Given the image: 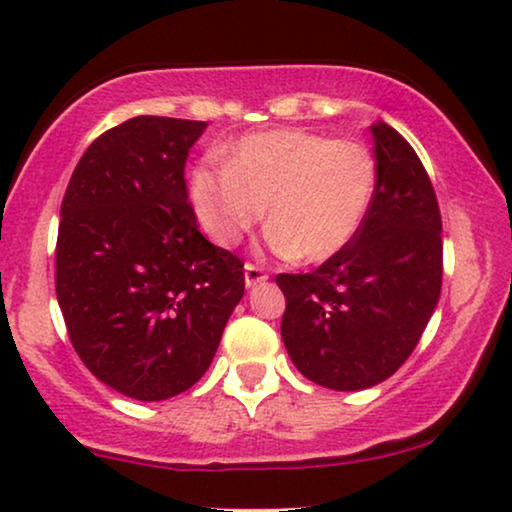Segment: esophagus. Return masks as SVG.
<instances>
[{"label": "esophagus", "instance_id": "esophagus-1", "mask_svg": "<svg viewBox=\"0 0 512 512\" xmlns=\"http://www.w3.org/2000/svg\"><path fill=\"white\" fill-rule=\"evenodd\" d=\"M267 278V271L262 267H257V264H245V285H248V288H255V285L264 283Z\"/></svg>", "mask_w": 512, "mask_h": 512}]
</instances>
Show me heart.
Listing matches in <instances>:
<instances>
[{
    "label": "heart",
    "instance_id": "1",
    "mask_svg": "<svg viewBox=\"0 0 512 512\" xmlns=\"http://www.w3.org/2000/svg\"><path fill=\"white\" fill-rule=\"evenodd\" d=\"M377 192V161L351 138L302 128L245 135L224 168H196L192 203L201 227L231 248L264 220L276 252L304 264L337 257L358 236Z\"/></svg>",
    "mask_w": 512,
    "mask_h": 512
}]
</instances>
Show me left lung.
I'll list each match as a JSON object with an SVG mask.
<instances>
[{"instance_id": "1", "label": "left lung", "mask_w": 512, "mask_h": 512, "mask_svg": "<svg viewBox=\"0 0 512 512\" xmlns=\"http://www.w3.org/2000/svg\"><path fill=\"white\" fill-rule=\"evenodd\" d=\"M377 192L358 236L311 274H278L281 337L313 384L363 391L424 335L442 288V220L424 163L384 121L370 126Z\"/></svg>"}]
</instances>
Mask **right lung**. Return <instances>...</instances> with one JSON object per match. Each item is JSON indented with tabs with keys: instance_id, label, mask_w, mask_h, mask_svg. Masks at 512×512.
Segmentation results:
<instances>
[{
	"instance_id": "right-lung-1",
	"label": "right lung",
	"mask_w": 512,
	"mask_h": 512,
	"mask_svg": "<svg viewBox=\"0 0 512 512\" xmlns=\"http://www.w3.org/2000/svg\"><path fill=\"white\" fill-rule=\"evenodd\" d=\"M206 121L135 117L81 156L60 206L56 295L102 384L166 400L213 363L245 290L243 262L199 231L185 163Z\"/></svg>"
}]
</instances>
